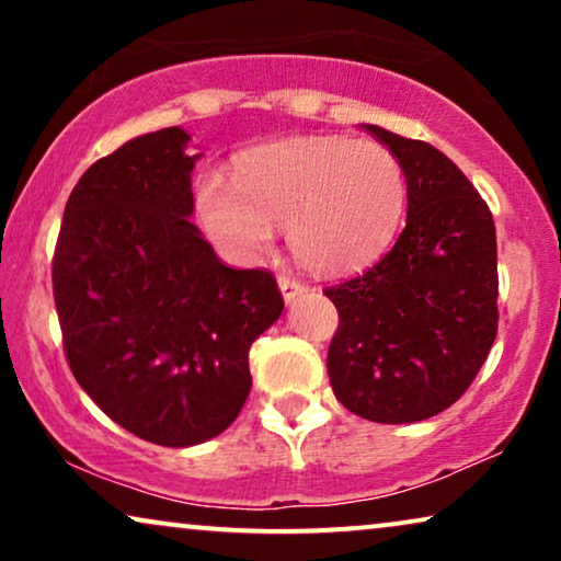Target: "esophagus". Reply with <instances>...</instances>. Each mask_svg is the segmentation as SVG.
<instances>
[{"label": "esophagus", "mask_w": 561, "mask_h": 561, "mask_svg": "<svg viewBox=\"0 0 561 561\" xmlns=\"http://www.w3.org/2000/svg\"><path fill=\"white\" fill-rule=\"evenodd\" d=\"M278 286L283 290V298H286V301H294V298H298L306 290V283L294 278V275H280Z\"/></svg>", "instance_id": "1"}]
</instances>
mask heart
Instances as JSON below:
<instances>
[{"mask_svg": "<svg viewBox=\"0 0 561 561\" xmlns=\"http://www.w3.org/2000/svg\"><path fill=\"white\" fill-rule=\"evenodd\" d=\"M196 214L209 240L234 263L271 250L288 227L290 252L311 271L352 273L375 260L405 209L401 160L375 140L304 137L244 152L232 181L198 175Z\"/></svg>", "mask_w": 561, "mask_h": 561, "instance_id": "1", "label": "heart"}]
</instances>
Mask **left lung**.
<instances>
[{
  "mask_svg": "<svg viewBox=\"0 0 561 561\" xmlns=\"http://www.w3.org/2000/svg\"><path fill=\"white\" fill-rule=\"evenodd\" d=\"M401 160L409 217L363 275L324 288L336 306L327 370L344 409L413 424L459 401L497 334V244L485 198L428 142L365 125Z\"/></svg>",
  "mask_w": 561,
  "mask_h": 561,
  "instance_id": "left-lung-1",
  "label": "left lung"
}]
</instances>
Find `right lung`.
<instances>
[{
  "label": "right lung",
  "mask_w": 561,
  "mask_h": 561,
  "mask_svg": "<svg viewBox=\"0 0 561 561\" xmlns=\"http://www.w3.org/2000/svg\"><path fill=\"white\" fill-rule=\"evenodd\" d=\"M181 127L96 160L66 202L53 298L73 378L129 434L191 447L248 401L252 342L280 317L263 267L234 271L191 225Z\"/></svg>",
  "instance_id": "1"
}]
</instances>
